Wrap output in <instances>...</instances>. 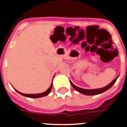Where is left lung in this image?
Masks as SVG:
<instances>
[{"mask_svg":"<svg viewBox=\"0 0 127 127\" xmlns=\"http://www.w3.org/2000/svg\"><path fill=\"white\" fill-rule=\"evenodd\" d=\"M119 76H118L110 84H109L108 85H107L105 87H103V88H98V89H93V90H88V89H83V88H79V87H77L76 86V85H74L70 81V85H72V86L76 90V91L77 92H79V93L82 94H84V95H98V94H102V93L104 92L105 91H107V90L109 89L110 88H111L113 85L115 83V82H116V79Z\"/></svg>","mask_w":127,"mask_h":127,"instance_id":"left-lung-1","label":"left lung"}]
</instances>
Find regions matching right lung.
<instances>
[{"instance_id": "right-lung-1", "label": "right lung", "mask_w": 127, "mask_h": 127, "mask_svg": "<svg viewBox=\"0 0 127 127\" xmlns=\"http://www.w3.org/2000/svg\"><path fill=\"white\" fill-rule=\"evenodd\" d=\"M52 86H53V81L51 86H50V88H48L46 92H44L43 93H41V94H22V93L20 92L17 91L16 90V91L18 93H19L20 94H21L22 95H23V96H25V97H29V98H40V97L46 96V95H48V94H50L51 89H52Z\"/></svg>"}]
</instances>
